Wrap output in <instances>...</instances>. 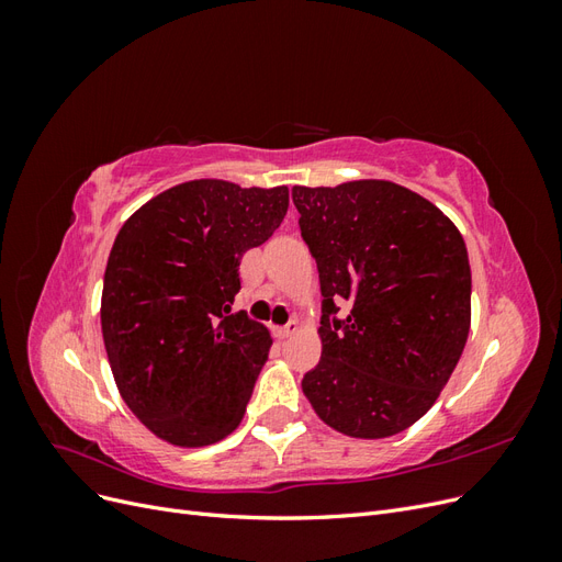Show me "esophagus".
Masks as SVG:
<instances>
[{
  "mask_svg": "<svg viewBox=\"0 0 562 562\" xmlns=\"http://www.w3.org/2000/svg\"><path fill=\"white\" fill-rule=\"evenodd\" d=\"M295 333H297V321H291V323H288V326L274 328V335H277L279 339H288V337L295 335Z\"/></svg>",
  "mask_w": 562,
  "mask_h": 562,
  "instance_id": "34e87169",
  "label": "esophagus"
}]
</instances>
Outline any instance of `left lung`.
<instances>
[{"mask_svg": "<svg viewBox=\"0 0 562 562\" xmlns=\"http://www.w3.org/2000/svg\"><path fill=\"white\" fill-rule=\"evenodd\" d=\"M293 203L323 295V351L304 396L345 436L401 434L427 415L467 345L462 234L431 201L389 180L297 184Z\"/></svg>", "mask_w": 562, "mask_h": 562, "instance_id": "1", "label": "left lung"}]
</instances>
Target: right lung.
I'll return each mask as SVG.
<instances>
[{
  "mask_svg": "<svg viewBox=\"0 0 562 562\" xmlns=\"http://www.w3.org/2000/svg\"><path fill=\"white\" fill-rule=\"evenodd\" d=\"M288 211V187L192 180L149 199L119 229L100 323L119 394L145 427L180 448L229 436L246 413L271 337L244 312V252Z\"/></svg>",
  "mask_w": 562,
  "mask_h": 562,
  "instance_id": "1",
  "label": "right lung"
}]
</instances>
